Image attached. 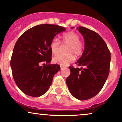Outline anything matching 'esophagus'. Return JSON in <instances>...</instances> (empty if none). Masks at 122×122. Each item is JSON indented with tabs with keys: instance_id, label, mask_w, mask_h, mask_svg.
Returning a JSON list of instances; mask_svg holds the SVG:
<instances>
[{
	"instance_id": "obj_1",
	"label": "esophagus",
	"mask_w": 122,
	"mask_h": 122,
	"mask_svg": "<svg viewBox=\"0 0 122 122\" xmlns=\"http://www.w3.org/2000/svg\"><path fill=\"white\" fill-rule=\"evenodd\" d=\"M65 68H66V67H64V66H61V70H63L64 69H65Z\"/></svg>"
}]
</instances>
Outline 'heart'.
Masks as SVG:
<instances>
[{"mask_svg": "<svg viewBox=\"0 0 122 122\" xmlns=\"http://www.w3.org/2000/svg\"><path fill=\"white\" fill-rule=\"evenodd\" d=\"M80 40V36L78 33L69 32L63 34L61 36V43L63 46H67L66 52L67 55H57L53 59L54 63L61 66H66L75 61L76 55L80 56L84 51V44ZM58 39L53 38L50 43V49L53 55H58L61 51V45Z\"/></svg>", "mask_w": 122, "mask_h": 122, "instance_id": "obj_1", "label": "heart"}]
</instances>
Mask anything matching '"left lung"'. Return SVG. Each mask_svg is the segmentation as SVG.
<instances>
[{
  "label": "left lung",
  "mask_w": 122,
  "mask_h": 122,
  "mask_svg": "<svg viewBox=\"0 0 122 122\" xmlns=\"http://www.w3.org/2000/svg\"><path fill=\"white\" fill-rule=\"evenodd\" d=\"M85 39V50L76 63L81 68L69 66L70 75L66 84L71 95L80 100L91 99L103 87L110 71V52L107 45L96 32L79 26Z\"/></svg>",
  "instance_id": "8db88e82"
}]
</instances>
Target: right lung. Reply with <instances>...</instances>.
<instances>
[{
  "mask_svg": "<svg viewBox=\"0 0 122 122\" xmlns=\"http://www.w3.org/2000/svg\"><path fill=\"white\" fill-rule=\"evenodd\" d=\"M65 30L61 26L42 24L29 29L21 35L15 45L10 61L15 83L25 94L39 97L51 86L54 75L61 69L50 63L51 41ZM43 62V66H40Z\"/></svg>",
  "mask_w": 122,
  "mask_h": 122,
  "instance_id": "add662e5",
  "label": "right lung"
}]
</instances>
